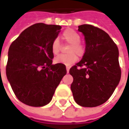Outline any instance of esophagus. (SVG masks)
I'll list each match as a JSON object with an SVG mask.
<instances>
[{"label":"esophagus","mask_w":129,"mask_h":129,"mask_svg":"<svg viewBox=\"0 0 129 129\" xmlns=\"http://www.w3.org/2000/svg\"><path fill=\"white\" fill-rule=\"evenodd\" d=\"M69 70H70V67H69V66H66V70H67V73H69Z\"/></svg>","instance_id":"obj_1"}]
</instances>
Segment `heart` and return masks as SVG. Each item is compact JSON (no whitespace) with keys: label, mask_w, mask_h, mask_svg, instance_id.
Returning a JSON list of instances; mask_svg holds the SVG:
<instances>
[{"label":"heart","mask_w":129,"mask_h":129,"mask_svg":"<svg viewBox=\"0 0 129 129\" xmlns=\"http://www.w3.org/2000/svg\"><path fill=\"white\" fill-rule=\"evenodd\" d=\"M63 39L68 43L70 46L68 50L67 54H60L56 56L54 59L55 63H61L66 66H70L77 61V56H82L85 53V48L84 45L80 43L81 37L75 32L74 29H68L63 33ZM61 49V44L58 38H56L52 41L51 44V50L54 54H57Z\"/></svg>","instance_id":"1"}]
</instances>
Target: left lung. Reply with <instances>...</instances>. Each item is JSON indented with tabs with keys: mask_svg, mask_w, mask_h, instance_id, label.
<instances>
[{
	"mask_svg": "<svg viewBox=\"0 0 129 129\" xmlns=\"http://www.w3.org/2000/svg\"><path fill=\"white\" fill-rule=\"evenodd\" d=\"M78 27L84 36L86 48L82 59L70 69L73 77L70 88L77 104L95 107L105 103L119 84V51L102 29L86 24Z\"/></svg>",
	"mask_w": 129,
	"mask_h": 129,
	"instance_id": "1",
	"label": "left lung"
}]
</instances>
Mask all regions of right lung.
Segmentation results:
<instances>
[{
  "label": "right lung",
  "instance_id": "right-lung-1",
  "mask_svg": "<svg viewBox=\"0 0 129 129\" xmlns=\"http://www.w3.org/2000/svg\"><path fill=\"white\" fill-rule=\"evenodd\" d=\"M61 27L37 23L21 32L8 51L6 75L14 94L26 105L50 103L56 87L66 75L64 64H52L51 44Z\"/></svg>",
  "mask_w": 129,
  "mask_h": 129
}]
</instances>
